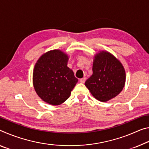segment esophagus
<instances>
[{"instance_id": "esophagus-1", "label": "esophagus", "mask_w": 149, "mask_h": 149, "mask_svg": "<svg viewBox=\"0 0 149 149\" xmlns=\"http://www.w3.org/2000/svg\"><path fill=\"white\" fill-rule=\"evenodd\" d=\"M86 77H83V78L79 79V81L81 82V83L84 84V83H85V81H86Z\"/></svg>"}]
</instances>
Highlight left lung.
<instances>
[{
  "instance_id": "left-lung-1",
  "label": "left lung",
  "mask_w": 149,
  "mask_h": 149,
  "mask_svg": "<svg viewBox=\"0 0 149 149\" xmlns=\"http://www.w3.org/2000/svg\"><path fill=\"white\" fill-rule=\"evenodd\" d=\"M92 70L85 85L96 100L105 102L121 93L125 84V71L114 56L100 52L94 57Z\"/></svg>"
}]
</instances>
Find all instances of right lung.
Returning <instances> with one entry per match:
<instances>
[{
  "mask_svg": "<svg viewBox=\"0 0 149 149\" xmlns=\"http://www.w3.org/2000/svg\"><path fill=\"white\" fill-rule=\"evenodd\" d=\"M68 59L64 52L54 49L44 54L35 64L33 85L38 95L47 103L62 104L78 81L67 66Z\"/></svg>",
  "mask_w": 149,
  "mask_h": 149,
  "instance_id": "obj_1",
  "label": "right lung"
}]
</instances>
